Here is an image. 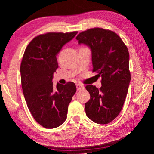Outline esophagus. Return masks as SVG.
I'll list each match as a JSON object with an SVG mask.
<instances>
[{
    "label": "esophagus",
    "mask_w": 154,
    "mask_h": 154,
    "mask_svg": "<svg viewBox=\"0 0 154 154\" xmlns=\"http://www.w3.org/2000/svg\"><path fill=\"white\" fill-rule=\"evenodd\" d=\"M76 88H77V91H81L82 89H84V86L82 85V84H80V83H78V84L76 85Z\"/></svg>",
    "instance_id": "34e87169"
}]
</instances>
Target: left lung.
<instances>
[{"label": "left lung", "mask_w": 154, "mask_h": 154, "mask_svg": "<svg viewBox=\"0 0 154 154\" xmlns=\"http://www.w3.org/2000/svg\"><path fill=\"white\" fill-rule=\"evenodd\" d=\"M76 39L91 49L92 72L101 78L100 89L85 87L91 95L85 104L86 115L94 123H109L119 115L128 92L131 78L128 49L114 32L98 27L80 32Z\"/></svg>", "instance_id": "8db88e82"}]
</instances>
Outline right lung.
<instances>
[{
  "label": "right lung",
  "instance_id": "obj_1",
  "mask_svg": "<svg viewBox=\"0 0 154 154\" xmlns=\"http://www.w3.org/2000/svg\"><path fill=\"white\" fill-rule=\"evenodd\" d=\"M77 31L49 32L35 37L27 45L20 65L21 83L27 107L37 123L57 128L67 118L68 106L76 91L75 84L53 83L58 67L57 56Z\"/></svg>",
  "mask_w": 154,
  "mask_h": 154
}]
</instances>
